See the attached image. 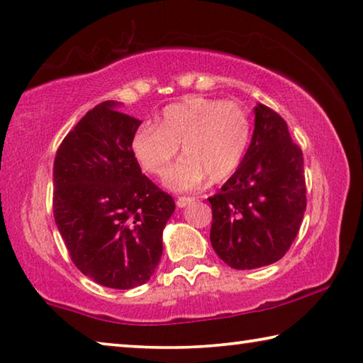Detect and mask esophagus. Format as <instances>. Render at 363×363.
Listing matches in <instances>:
<instances>
[{
    "instance_id": "obj_1",
    "label": "esophagus",
    "mask_w": 363,
    "mask_h": 363,
    "mask_svg": "<svg viewBox=\"0 0 363 363\" xmlns=\"http://www.w3.org/2000/svg\"><path fill=\"white\" fill-rule=\"evenodd\" d=\"M194 200H195V196H177L176 205L179 206V208H184V206H187V205L192 203Z\"/></svg>"
}]
</instances>
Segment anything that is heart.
<instances>
[{
  "mask_svg": "<svg viewBox=\"0 0 363 363\" xmlns=\"http://www.w3.org/2000/svg\"><path fill=\"white\" fill-rule=\"evenodd\" d=\"M251 140V118L237 102L190 96L163 108L160 123H144L134 133L131 150L145 173L163 176L179 152L186 153L169 169L167 182L190 190L224 181L240 167Z\"/></svg>",
  "mask_w": 363,
  "mask_h": 363,
  "instance_id": "b5f03b06",
  "label": "heart"
}]
</instances>
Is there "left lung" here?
I'll list each match as a JSON object with an SVG mask.
<instances>
[{
  "mask_svg": "<svg viewBox=\"0 0 363 363\" xmlns=\"http://www.w3.org/2000/svg\"><path fill=\"white\" fill-rule=\"evenodd\" d=\"M210 240L227 266L238 270L277 262L298 235L306 211L303 150L286 121L262 104L240 167L210 196Z\"/></svg>",
  "mask_w": 363,
  "mask_h": 363,
  "instance_id": "left-lung-1",
  "label": "left lung"
}]
</instances>
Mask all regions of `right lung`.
Segmentation results:
<instances>
[{"instance_id":"obj_1","label":"right lung","mask_w":363,"mask_h":363,"mask_svg":"<svg viewBox=\"0 0 363 363\" xmlns=\"http://www.w3.org/2000/svg\"><path fill=\"white\" fill-rule=\"evenodd\" d=\"M106 101L64 138L54 158L52 211L75 266L96 284L130 290L163 253L174 200L143 174L131 140L143 121Z\"/></svg>"}]
</instances>
